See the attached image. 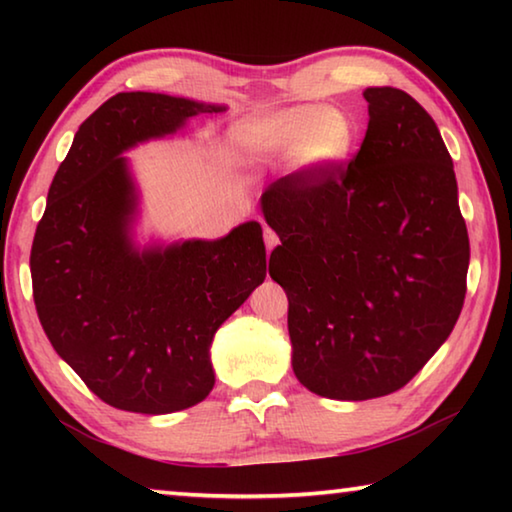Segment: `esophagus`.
I'll list each match as a JSON object with an SVG mask.
<instances>
[{"instance_id":"esophagus-1","label":"esophagus","mask_w":512,"mask_h":512,"mask_svg":"<svg viewBox=\"0 0 512 512\" xmlns=\"http://www.w3.org/2000/svg\"><path fill=\"white\" fill-rule=\"evenodd\" d=\"M264 241H266V250L271 253V250L277 246V235L271 228H264Z\"/></svg>"}]
</instances>
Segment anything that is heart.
<instances>
[{
  "label": "heart",
  "instance_id": "1",
  "mask_svg": "<svg viewBox=\"0 0 512 512\" xmlns=\"http://www.w3.org/2000/svg\"><path fill=\"white\" fill-rule=\"evenodd\" d=\"M230 137L248 167H271L293 155L298 167L325 171L350 158L359 126L343 108L300 103L257 112L232 128Z\"/></svg>",
  "mask_w": 512,
  "mask_h": 512
}]
</instances>
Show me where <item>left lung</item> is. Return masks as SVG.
Returning <instances> with one entry per match:
<instances>
[{
  "label": "left lung",
  "mask_w": 512,
  "mask_h": 512,
  "mask_svg": "<svg viewBox=\"0 0 512 512\" xmlns=\"http://www.w3.org/2000/svg\"><path fill=\"white\" fill-rule=\"evenodd\" d=\"M359 153L262 194L282 244L268 273L289 298L291 366L311 393L361 402L418 375L461 316L470 239L452 155L411 94L368 88Z\"/></svg>",
  "instance_id": "8db88e82"
}]
</instances>
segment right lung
I'll return each instance as SVG.
<instances>
[{"label":"right lung","instance_id":"obj_1","mask_svg":"<svg viewBox=\"0 0 512 512\" xmlns=\"http://www.w3.org/2000/svg\"><path fill=\"white\" fill-rule=\"evenodd\" d=\"M225 106L119 92L83 121L31 246L36 311L54 350L110 406L160 415L203 402L210 345L266 277L262 225L221 239L135 248L124 151Z\"/></svg>","mask_w":512,"mask_h":512}]
</instances>
